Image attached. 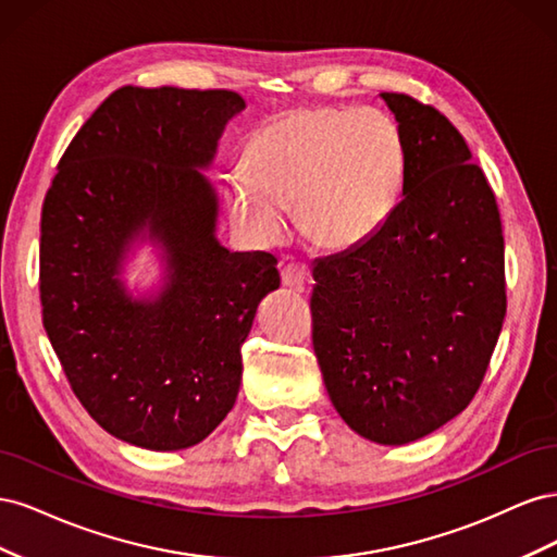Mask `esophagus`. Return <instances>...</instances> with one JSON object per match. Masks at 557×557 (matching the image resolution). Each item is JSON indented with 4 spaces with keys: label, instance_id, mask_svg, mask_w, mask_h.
<instances>
[{
    "label": "esophagus",
    "instance_id": "1",
    "mask_svg": "<svg viewBox=\"0 0 557 557\" xmlns=\"http://www.w3.org/2000/svg\"><path fill=\"white\" fill-rule=\"evenodd\" d=\"M307 276H309L307 264L288 262V264L281 267V281H283L285 288H290V290H301V288H305Z\"/></svg>",
    "mask_w": 557,
    "mask_h": 557
}]
</instances>
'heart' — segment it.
<instances>
[{"mask_svg":"<svg viewBox=\"0 0 557 557\" xmlns=\"http://www.w3.org/2000/svg\"><path fill=\"white\" fill-rule=\"evenodd\" d=\"M407 150L391 115L374 109H297L264 125L248 166L227 176L234 223L260 244L278 242L295 207L299 232L320 248L372 239L399 205Z\"/></svg>","mask_w":557,"mask_h":557,"instance_id":"1","label":"heart"}]
</instances>
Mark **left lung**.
Segmentation results:
<instances>
[{
    "label": "left lung",
    "instance_id": "8db88e82",
    "mask_svg": "<svg viewBox=\"0 0 557 557\" xmlns=\"http://www.w3.org/2000/svg\"><path fill=\"white\" fill-rule=\"evenodd\" d=\"M407 150L395 213L313 267V350L344 423L401 446L462 413L507 313L497 201L434 107L381 92Z\"/></svg>",
    "mask_w": 557,
    "mask_h": 557
}]
</instances>
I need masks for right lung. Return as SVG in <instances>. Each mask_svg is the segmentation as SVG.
<instances>
[{"instance_id": "right-lung-1", "label": "right lung", "mask_w": 557, "mask_h": 557, "mask_svg": "<svg viewBox=\"0 0 557 557\" xmlns=\"http://www.w3.org/2000/svg\"><path fill=\"white\" fill-rule=\"evenodd\" d=\"M244 109L232 90H115L44 199L46 334L78 401L132 446L190 448L223 423L260 299L281 285L272 252L218 242V193L201 174ZM141 240L161 248L165 272L134 298L122 272Z\"/></svg>"}]
</instances>
